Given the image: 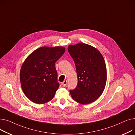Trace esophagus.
<instances>
[{"mask_svg": "<svg viewBox=\"0 0 135 135\" xmlns=\"http://www.w3.org/2000/svg\"><path fill=\"white\" fill-rule=\"evenodd\" d=\"M67 80H65V81H63V82H62V85H63V86L65 87V86H66V85H67Z\"/></svg>", "mask_w": 135, "mask_h": 135, "instance_id": "1", "label": "esophagus"}]
</instances>
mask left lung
I'll return each instance as SVG.
<instances>
[{"label": "left lung", "instance_id": "1", "mask_svg": "<svg viewBox=\"0 0 135 135\" xmlns=\"http://www.w3.org/2000/svg\"><path fill=\"white\" fill-rule=\"evenodd\" d=\"M68 51L74 61L78 76L76 88L70 90L72 98L83 104L95 101L103 93L107 81L103 56L96 48L83 42L69 45Z\"/></svg>", "mask_w": 135, "mask_h": 135}]
</instances>
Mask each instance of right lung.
<instances>
[{
    "label": "right lung",
    "mask_w": 135,
    "mask_h": 135,
    "mask_svg": "<svg viewBox=\"0 0 135 135\" xmlns=\"http://www.w3.org/2000/svg\"><path fill=\"white\" fill-rule=\"evenodd\" d=\"M63 46L39 47L28 56L21 66L20 82L26 96L32 102L51 101L59 88L55 63L63 55Z\"/></svg>",
    "instance_id": "right-lung-1"
}]
</instances>
